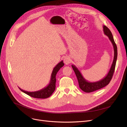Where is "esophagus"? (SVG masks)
Returning a JSON list of instances; mask_svg holds the SVG:
<instances>
[{"label":"esophagus","instance_id":"34e87169","mask_svg":"<svg viewBox=\"0 0 127 127\" xmlns=\"http://www.w3.org/2000/svg\"><path fill=\"white\" fill-rule=\"evenodd\" d=\"M64 62L66 64H69L71 63V59L69 57H65L64 59Z\"/></svg>","mask_w":127,"mask_h":127}]
</instances>
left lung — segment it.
Wrapping results in <instances>:
<instances>
[{
	"mask_svg": "<svg viewBox=\"0 0 127 127\" xmlns=\"http://www.w3.org/2000/svg\"><path fill=\"white\" fill-rule=\"evenodd\" d=\"M103 31L105 35L109 37L110 40L112 42L114 49V58L112 66L111 67L108 74H107L105 77L103 78L102 79L99 80V81L96 82H88L83 77L81 73H80L79 70L77 68L75 65H71L73 70H74L76 75L77 78L78 79L79 86L80 88L84 92H86V93H90V92L99 90L108 85L110 82L111 79H112L114 74L115 67H116V61L117 59V47L113 39L112 33H111L108 28H107L105 25H103Z\"/></svg>",
	"mask_w": 127,
	"mask_h": 127,
	"instance_id": "8db88e82",
	"label": "left lung"
}]
</instances>
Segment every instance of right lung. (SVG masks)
<instances>
[{"instance_id": "obj_1", "label": "right lung", "mask_w": 127, "mask_h": 127, "mask_svg": "<svg viewBox=\"0 0 127 127\" xmlns=\"http://www.w3.org/2000/svg\"><path fill=\"white\" fill-rule=\"evenodd\" d=\"M63 66H64V64L63 63V61H61V62H60L59 64H57V66L53 68L51 74L50 83L47 87H45V88H43V89L36 92H31L23 90L20 87H19V88H20V90L23 92V93L34 98H47L48 97H49L53 92H54L56 89V76L57 75V73L59 70V69L61 67H63Z\"/></svg>"}]
</instances>
